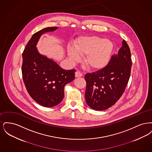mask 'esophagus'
Instances as JSON below:
<instances>
[{
  "mask_svg": "<svg viewBox=\"0 0 152 152\" xmlns=\"http://www.w3.org/2000/svg\"><path fill=\"white\" fill-rule=\"evenodd\" d=\"M83 76V74L81 73L79 71H77L75 72V77H80Z\"/></svg>",
  "mask_w": 152,
  "mask_h": 152,
  "instance_id": "esophagus-1",
  "label": "esophagus"
}]
</instances>
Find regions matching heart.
Instances as JSON below:
<instances>
[{
	"label": "heart",
	"instance_id": "obj_1",
	"mask_svg": "<svg viewBox=\"0 0 152 152\" xmlns=\"http://www.w3.org/2000/svg\"><path fill=\"white\" fill-rule=\"evenodd\" d=\"M113 48V43L110 40L97 36H86L75 42L74 49L68 47L67 55L73 63L79 60V55H85L84 63L89 69L98 71L108 64Z\"/></svg>",
	"mask_w": 152,
	"mask_h": 152
}]
</instances>
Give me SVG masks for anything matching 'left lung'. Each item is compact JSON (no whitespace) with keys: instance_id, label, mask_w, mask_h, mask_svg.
<instances>
[{"instance_id":"8db88e82","label":"left lung","mask_w":152,"mask_h":152,"mask_svg":"<svg viewBox=\"0 0 152 152\" xmlns=\"http://www.w3.org/2000/svg\"><path fill=\"white\" fill-rule=\"evenodd\" d=\"M130 49L123 40L118 54L112 56L103 69L85 76V97L88 105L103 110L113 105L123 94L130 77L132 61Z\"/></svg>"}]
</instances>
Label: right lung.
Returning <instances> with one entry per match:
<instances>
[{"label": "right lung", "mask_w": 152, "mask_h": 152, "mask_svg": "<svg viewBox=\"0 0 152 152\" xmlns=\"http://www.w3.org/2000/svg\"><path fill=\"white\" fill-rule=\"evenodd\" d=\"M58 28L47 27L34 34L22 54V75L26 89L36 102L47 108L61 102L65 85L75 79V69H63L53 59L41 54L36 47L42 35Z\"/></svg>", "instance_id": "right-lung-1"}]
</instances>
